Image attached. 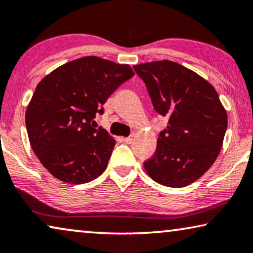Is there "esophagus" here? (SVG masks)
Instances as JSON below:
<instances>
[{
  "label": "esophagus",
  "mask_w": 253,
  "mask_h": 253,
  "mask_svg": "<svg viewBox=\"0 0 253 253\" xmlns=\"http://www.w3.org/2000/svg\"><path fill=\"white\" fill-rule=\"evenodd\" d=\"M124 141L126 142V143H132V141H133V136H128V137H125L124 139Z\"/></svg>",
  "instance_id": "obj_1"
}]
</instances>
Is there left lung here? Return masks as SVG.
<instances>
[{
  "label": "left lung",
  "mask_w": 253,
  "mask_h": 253,
  "mask_svg": "<svg viewBox=\"0 0 253 253\" xmlns=\"http://www.w3.org/2000/svg\"><path fill=\"white\" fill-rule=\"evenodd\" d=\"M154 110L168 118L155 154L143 162L158 183L181 188L198 180L215 162L228 116L218 93L206 79L171 60L134 65Z\"/></svg>",
  "instance_id": "8db88e82"
}]
</instances>
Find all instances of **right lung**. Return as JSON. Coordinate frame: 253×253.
I'll use <instances>...</instances> for the list:
<instances>
[{
    "label": "right lung",
    "mask_w": 253,
    "mask_h": 253,
    "mask_svg": "<svg viewBox=\"0 0 253 253\" xmlns=\"http://www.w3.org/2000/svg\"><path fill=\"white\" fill-rule=\"evenodd\" d=\"M134 76L127 64L87 56L59 66L38 83L25 112L29 141L52 176L82 184L100 176L116 140L94 118Z\"/></svg>",
    "instance_id": "right-lung-1"
}]
</instances>
